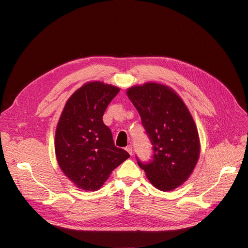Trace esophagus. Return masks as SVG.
I'll return each instance as SVG.
<instances>
[{
	"label": "esophagus",
	"mask_w": 248,
	"mask_h": 248,
	"mask_svg": "<svg viewBox=\"0 0 248 248\" xmlns=\"http://www.w3.org/2000/svg\"><path fill=\"white\" fill-rule=\"evenodd\" d=\"M125 150L129 153V155H132V146L131 145H128L125 147Z\"/></svg>",
	"instance_id": "obj_1"
}]
</instances>
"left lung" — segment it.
I'll list each match as a JSON object with an SVG mask.
<instances>
[{
	"label": "left lung",
	"instance_id": "obj_1",
	"mask_svg": "<svg viewBox=\"0 0 248 248\" xmlns=\"http://www.w3.org/2000/svg\"><path fill=\"white\" fill-rule=\"evenodd\" d=\"M126 94L139 113L153 150L148 162L136 156L138 166L156 188H176L188 179L200 153L198 132L188 109L171 89L157 83L133 86Z\"/></svg>",
	"mask_w": 248,
	"mask_h": 248
}]
</instances>
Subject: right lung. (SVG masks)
<instances>
[{"label": "right lung", "mask_w": 248, "mask_h": 248, "mask_svg": "<svg viewBox=\"0 0 248 248\" xmlns=\"http://www.w3.org/2000/svg\"><path fill=\"white\" fill-rule=\"evenodd\" d=\"M120 89L88 82L67 100L57 125L55 151L60 168L78 188L95 191L129 154L115 146L103 115Z\"/></svg>", "instance_id": "1"}]
</instances>
